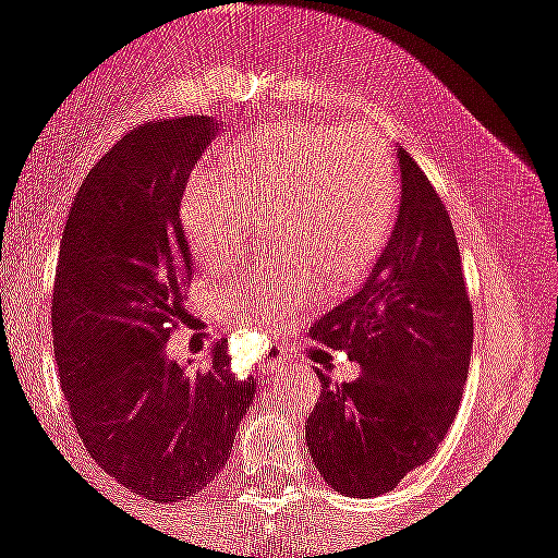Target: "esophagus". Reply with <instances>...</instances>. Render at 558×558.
I'll return each mask as SVG.
<instances>
[{"instance_id": "1", "label": "esophagus", "mask_w": 558, "mask_h": 558, "mask_svg": "<svg viewBox=\"0 0 558 558\" xmlns=\"http://www.w3.org/2000/svg\"><path fill=\"white\" fill-rule=\"evenodd\" d=\"M268 369L270 373H282V369H288V359L284 355H274L268 362Z\"/></svg>"}]
</instances>
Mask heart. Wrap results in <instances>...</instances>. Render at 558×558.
Instances as JSON below:
<instances>
[{"label":"heart","instance_id":"1","mask_svg":"<svg viewBox=\"0 0 558 558\" xmlns=\"http://www.w3.org/2000/svg\"><path fill=\"white\" fill-rule=\"evenodd\" d=\"M268 210L282 246L219 284L216 306L232 320L279 326L315 299L320 274L348 284L384 252L397 219L389 153L348 125H282L196 163L180 191L185 241L208 268L246 252Z\"/></svg>","mask_w":558,"mask_h":558}]
</instances>
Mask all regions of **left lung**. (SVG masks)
<instances>
[{
	"instance_id": "left-lung-1",
	"label": "left lung",
	"mask_w": 558,
	"mask_h": 558,
	"mask_svg": "<svg viewBox=\"0 0 558 558\" xmlns=\"http://www.w3.org/2000/svg\"><path fill=\"white\" fill-rule=\"evenodd\" d=\"M402 199L389 243L364 284L312 323L320 344L362 364L331 386L306 418V447L323 480L353 498L380 496L447 438L463 400L474 310L447 205L405 150Z\"/></svg>"
}]
</instances>
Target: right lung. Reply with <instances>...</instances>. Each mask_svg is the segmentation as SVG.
<instances>
[{"mask_svg": "<svg viewBox=\"0 0 558 558\" xmlns=\"http://www.w3.org/2000/svg\"><path fill=\"white\" fill-rule=\"evenodd\" d=\"M216 131L210 117L129 131L84 178L60 241L51 326L71 418L89 458L156 504L219 476L257 391L225 339L203 364L169 350L194 270L180 191Z\"/></svg>", "mask_w": 558, "mask_h": 558, "instance_id": "obj_1", "label": "right lung"}]
</instances>
